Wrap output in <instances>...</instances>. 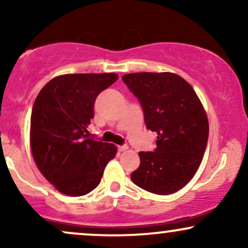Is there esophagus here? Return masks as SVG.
Returning <instances> with one entry per match:
<instances>
[{
    "label": "esophagus",
    "mask_w": 248,
    "mask_h": 248,
    "mask_svg": "<svg viewBox=\"0 0 248 248\" xmlns=\"http://www.w3.org/2000/svg\"><path fill=\"white\" fill-rule=\"evenodd\" d=\"M128 149V146H126V144H124V146H119L118 147V150L119 152H124V150Z\"/></svg>",
    "instance_id": "esophagus-1"
}]
</instances>
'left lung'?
Instances as JSON below:
<instances>
[{
	"label": "left lung",
	"instance_id": "obj_1",
	"mask_svg": "<svg viewBox=\"0 0 248 248\" xmlns=\"http://www.w3.org/2000/svg\"><path fill=\"white\" fill-rule=\"evenodd\" d=\"M122 80L140 101L148 129L157 133L154 152L139 153L133 183L156 195L178 191L195 176L206 149L203 105L189 82L173 73H129Z\"/></svg>",
	"mask_w": 248,
	"mask_h": 248
}]
</instances>
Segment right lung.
Here are the masks:
<instances>
[{
  "mask_svg": "<svg viewBox=\"0 0 248 248\" xmlns=\"http://www.w3.org/2000/svg\"><path fill=\"white\" fill-rule=\"evenodd\" d=\"M115 73H79L53 78L31 112L30 144L39 171L58 191L84 196L100 183L116 147L88 136L94 101L116 81Z\"/></svg>",
  "mask_w": 248,
  "mask_h": 248,
  "instance_id": "1",
  "label": "right lung"
}]
</instances>
